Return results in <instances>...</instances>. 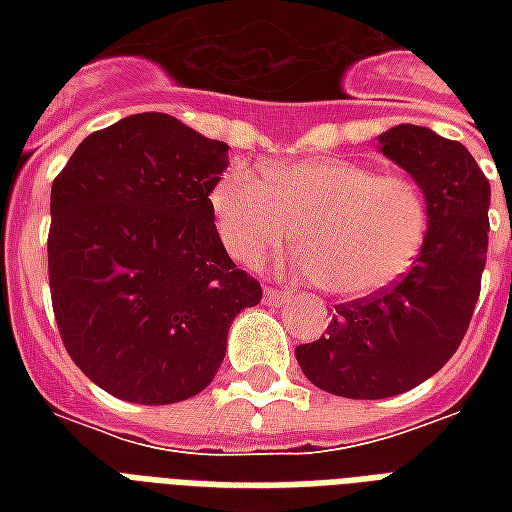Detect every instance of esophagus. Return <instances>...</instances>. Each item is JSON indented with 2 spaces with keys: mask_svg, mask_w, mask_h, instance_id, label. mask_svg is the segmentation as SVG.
Segmentation results:
<instances>
[{
  "mask_svg": "<svg viewBox=\"0 0 512 512\" xmlns=\"http://www.w3.org/2000/svg\"><path fill=\"white\" fill-rule=\"evenodd\" d=\"M289 297H292V295H289V292H284V289H273V287L265 289V300H268V303H271V305L287 303Z\"/></svg>",
  "mask_w": 512,
  "mask_h": 512,
  "instance_id": "esophagus-1",
  "label": "esophagus"
}]
</instances>
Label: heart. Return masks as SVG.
Segmentation results:
<instances>
[{
	"label": "heart",
	"instance_id": "obj_1",
	"mask_svg": "<svg viewBox=\"0 0 512 512\" xmlns=\"http://www.w3.org/2000/svg\"><path fill=\"white\" fill-rule=\"evenodd\" d=\"M225 249L260 265L295 241L297 273L345 300L372 297L404 276L428 233V196L406 175H377L337 156L260 172L228 164L209 191Z\"/></svg>",
	"mask_w": 512,
	"mask_h": 512
}]
</instances>
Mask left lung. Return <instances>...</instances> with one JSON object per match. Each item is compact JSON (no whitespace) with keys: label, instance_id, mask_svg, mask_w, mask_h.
<instances>
[{"label":"left lung","instance_id":"left-lung-1","mask_svg":"<svg viewBox=\"0 0 512 512\" xmlns=\"http://www.w3.org/2000/svg\"><path fill=\"white\" fill-rule=\"evenodd\" d=\"M380 151L428 196L420 255L388 289L335 305L327 335L295 348L316 388L366 401L417 388L460 348L481 295L492 199L468 148L428 127L398 124Z\"/></svg>","mask_w":512,"mask_h":512}]
</instances>
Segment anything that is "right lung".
<instances>
[{
    "label": "right lung",
    "mask_w": 512,
    "mask_h": 512,
    "mask_svg": "<svg viewBox=\"0 0 512 512\" xmlns=\"http://www.w3.org/2000/svg\"><path fill=\"white\" fill-rule=\"evenodd\" d=\"M228 146L175 116L87 135L52 180V311L74 364L130 404L196 396L263 289L225 252L209 191Z\"/></svg>",
    "instance_id": "1"
}]
</instances>
